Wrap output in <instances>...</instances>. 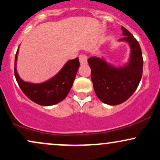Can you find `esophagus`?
Segmentation results:
<instances>
[{
	"mask_svg": "<svg viewBox=\"0 0 160 160\" xmlns=\"http://www.w3.org/2000/svg\"><path fill=\"white\" fill-rule=\"evenodd\" d=\"M79 59H80V62L81 65H86L87 63V56L84 54H81L79 56Z\"/></svg>",
	"mask_w": 160,
	"mask_h": 160,
	"instance_id": "esophagus-1",
	"label": "esophagus"
}]
</instances>
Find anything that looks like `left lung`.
<instances>
[{"label":"left lung","instance_id":"8db88e82","mask_svg":"<svg viewBox=\"0 0 160 160\" xmlns=\"http://www.w3.org/2000/svg\"><path fill=\"white\" fill-rule=\"evenodd\" d=\"M124 37L120 39L128 42L131 48L128 63L115 68L102 58L91 57L88 59L91 79L99 100L110 105L126 102L136 90L142 77L143 57L138 40L126 28L121 27Z\"/></svg>","mask_w":160,"mask_h":160}]
</instances>
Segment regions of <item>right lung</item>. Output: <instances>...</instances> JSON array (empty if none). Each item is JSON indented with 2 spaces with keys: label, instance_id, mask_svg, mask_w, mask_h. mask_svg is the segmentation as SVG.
Masks as SVG:
<instances>
[{
  "label": "right lung",
  "instance_id": "right-lung-1",
  "mask_svg": "<svg viewBox=\"0 0 160 160\" xmlns=\"http://www.w3.org/2000/svg\"><path fill=\"white\" fill-rule=\"evenodd\" d=\"M19 49L15 56V74L16 81L23 93L32 102L43 106H50L62 102L68 94L72 87L80 66L79 58L70 60L61 71L50 80L39 84L25 82L19 77L16 71V60Z\"/></svg>",
  "mask_w": 160,
  "mask_h": 160
}]
</instances>
